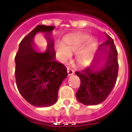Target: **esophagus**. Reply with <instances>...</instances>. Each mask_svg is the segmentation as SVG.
I'll list each match as a JSON object with an SVG mask.
<instances>
[{
    "label": "esophagus",
    "mask_w": 132,
    "mask_h": 132,
    "mask_svg": "<svg viewBox=\"0 0 132 132\" xmlns=\"http://www.w3.org/2000/svg\"><path fill=\"white\" fill-rule=\"evenodd\" d=\"M67 71H68V74L69 75H73L74 73V70H73V69H71V68L68 67L67 68Z\"/></svg>",
    "instance_id": "esophagus-1"
}]
</instances>
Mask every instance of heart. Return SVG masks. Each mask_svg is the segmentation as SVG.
<instances>
[{"label": "heart", "mask_w": 132, "mask_h": 132, "mask_svg": "<svg viewBox=\"0 0 132 132\" xmlns=\"http://www.w3.org/2000/svg\"><path fill=\"white\" fill-rule=\"evenodd\" d=\"M87 38L88 37L85 35H74L66 38L65 45L62 43H58L56 48L62 62H65L70 56V52H75L78 50L82 43L86 41ZM93 55V52L91 49L82 50L77 52L76 59L79 63L84 64L90 62Z\"/></svg>", "instance_id": "obj_1"}]
</instances>
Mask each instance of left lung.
Returning a JSON list of instances; mask_svg holds the SVG:
<instances>
[{
  "label": "left lung",
  "mask_w": 132,
  "mask_h": 132,
  "mask_svg": "<svg viewBox=\"0 0 132 132\" xmlns=\"http://www.w3.org/2000/svg\"><path fill=\"white\" fill-rule=\"evenodd\" d=\"M105 34L107 41L98 48L99 54L91 66L75 72L80 79V86L76 93V97L80 103L86 105H95L105 100L112 91L118 78V51L112 38ZM104 60L105 65L102 68L94 71Z\"/></svg>",
  "instance_id": "1"
}]
</instances>
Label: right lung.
<instances>
[{
	"label": "right lung",
	"instance_id": "right-lung-1",
	"mask_svg": "<svg viewBox=\"0 0 132 132\" xmlns=\"http://www.w3.org/2000/svg\"><path fill=\"white\" fill-rule=\"evenodd\" d=\"M54 28L38 25L21 41L14 58L17 88L27 102L37 107L56 103L59 89L68 75L64 65L55 60L54 42L48 34ZM38 31L47 32L49 45L45 53L34 48L33 38Z\"/></svg>",
	"mask_w": 132,
	"mask_h": 132
}]
</instances>
